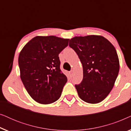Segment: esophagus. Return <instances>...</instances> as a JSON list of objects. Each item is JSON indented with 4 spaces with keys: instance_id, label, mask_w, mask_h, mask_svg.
<instances>
[{
    "instance_id": "esophagus-1",
    "label": "esophagus",
    "mask_w": 131,
    "mask_h": 131,
    "mask_svg": "<svg viewBox=\"0 0 131 131\" xmlns=\"http://www.w3.org/2000/svg\"><path fill=\"white\" fill-rule=\"evenodd\" d=\"M70 74H71V76H73V74H74V70H71L70 71Z\"/></svg>"
}]
</instances>
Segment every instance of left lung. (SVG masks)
<instances>
[{"instance_id":"1","label":"left lung","mask_w":131,"mask_h":131,"mask_svg":"<svg viewBox=\"0 0 131 131\" xmlns=\"http://www.w3.org/2000/svg\"><path fill=\"white\" fill-rule=\"evenodd\" d=\"M69 46L78 54L83 67V78L75 85L79 97L96 104L107 97L114 86L119 71V61L114 46L101 36L74 37Z\"/></svg>"}]
</instances>
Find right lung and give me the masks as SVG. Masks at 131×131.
Wrapping results in <instances>:
<instances>
[{"label":"right lung","instance_id":"add662e5","mask_svg":"<svg viewBox=\"0 0 131 131\" xmlns=\"http://www.w3.org/2000/svg\"><path fill=\"white\" fill-rule=\"evenodd\" d=\"M69 40L54 36H36L19 53L21 79L37 103L51 104L61 96L67 78L60 69L58 55L68 46Z\"/></svg>","mask_w":131,"mask_h":131}]
</instances>
